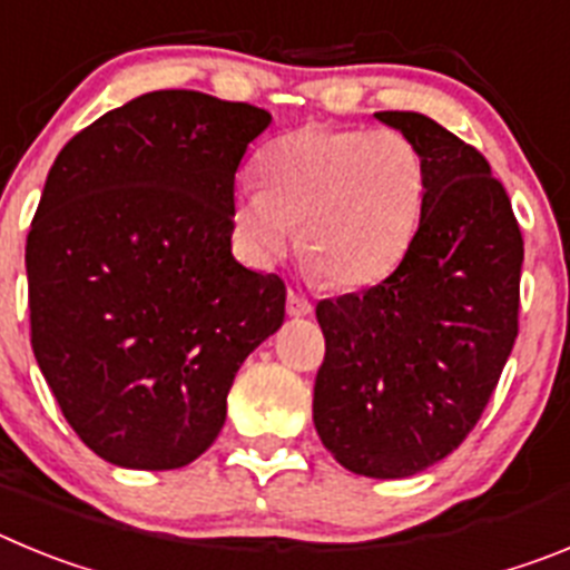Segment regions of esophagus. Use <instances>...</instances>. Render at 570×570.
<instances>
[{"mask_svg":"<svg viewBox=\"0 0 570 570\" xmlns=\"http://www.w3.org/2000/svg\"><path fill=\"white\" fill-rule=\"evenodd\" d=\"M311 311H314V305H311L308 296L299 294V291H288V314L291 316H308Z\"/></svg>","mask_w":570,"mask_h":570,"instance_id":"obj_1","label":"esophagus"}]
</instances>
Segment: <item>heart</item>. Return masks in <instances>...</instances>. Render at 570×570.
I'll use <instances>...</instances> for the list:
<instances>
[{
    "instance_id": "1",
    "label": "heart",
    "mask_w": 570,
    "mask_h": 570,
    "mask_svg": "<svg viewBox=\"0 0 570 570\" xmlns=\"http://www.w3.org/2000/svg\"><path fill=\"white\" fill-rule=\"evenodd\" d=\"M259 174L262 185L236 188L234 219L265 265L299 225L302 262L336 288H362L385 279L420 230L428 168L402 130L305 125L262 150Z\"/></svg>"
}]
</instances>
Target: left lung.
Here are the masks:
<instances>
[{"mask_svg": "<svg viewBox=\"0 0 570 570\" xmlns=\"http://www.w3.org/2000/svg\"><path fill=\"white\" fill-rule=\"evenodd\" d=\"M376 119L425 156V210L394 274L316 305L314 425L347 471L402 480L460 448L500 382L520 331L522 234L473 145L414 110Z\"/></svg>", "mask_w": 570, "mask_h": 570, "instance_id": "1", "label": "left lung"}]
</instances>
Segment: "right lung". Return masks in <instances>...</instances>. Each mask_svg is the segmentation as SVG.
Masks as SVG:
<instances>
[{
  "label": "right lung",
  "instance_id": "1",
  "mask_svg": "<svg viewBox=\"0 0 570 570\" xmlns=\"http://www.w3.org/2000/svg\"><path fill=\"white\" fill-rule=\"evenodd\" d=\"M271 114L154 90L79 130L30 223V345L102 460L170 471L214 445L245 356L285 320V282L230 254L234 179Z\"/></svg>",
  "mask_w": 570,
  "mask_h": 570
}]
</instances>
